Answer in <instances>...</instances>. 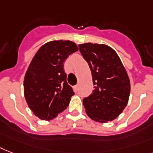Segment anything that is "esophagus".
Here are the masks:
<instances>
[{
    "mask_svg": "<svg viewBox=\"0 0 153 153\" xmlns=\"http://www.w3.org/2000/svg\"><path fill=\"white\" fill-rule=\"evenodd\" d=\"M78 90H79V85H76L75 86H74V91L75 92V93H77V92H78Z\"/></svg>",
    "mask_w": 153,
    "mask_h": 153,
    "instance_id": "1",
    "label": "esophagus"
}]
</instances>
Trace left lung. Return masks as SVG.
<instances>
[{
  "label": "left lung",
  "mask_w": 153,
  "mask_h": 153,
  "mask_svg": "<svg viewBox=\"0 0 153 153\" xmlns=\"http://www.w3.org/2000/svg\"><path fill=\"white\" fill-rule=\"evenodd\" d=\"M79 47L89 64L94 85L92 94L83 99L85 112L96 122L112 121L128 103L130 83L126 69L108 45L85 43Z\"/></svg>",
  "instance_id": "left-lung-1"
}]
</instances>
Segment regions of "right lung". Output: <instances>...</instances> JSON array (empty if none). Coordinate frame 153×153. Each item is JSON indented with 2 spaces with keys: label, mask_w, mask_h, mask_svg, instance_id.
<instances>
[{
  "label": "right lung",
  "mask_w": 153,
  "mask_h": 153,
  "mask_svg": "<svg viewBox=\"0 0 153 153\" xmlns=\"http://www.w3.org/2000/svg\"><path fill=\"white\" fill-rule=\"evenodd\" d=\"M79 50L71 41H52L43 45L25 74L23 90L27 105L42 120H51L64 111L74 94L67 82L64 62Z\"/></svg>",
  "instance_id": "add662e5"
}]
</instances>
